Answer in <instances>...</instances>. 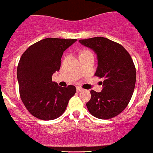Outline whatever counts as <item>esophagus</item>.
<instances>
[{"instance_id": "1", "label": "esophagus", "mask_w": 153, "mask_h": 153, "mask_svg": "<svg viewBox=\"0 0 153 153\" xmlns=\"http://www.w3.org/2000/svg\"><path fill=\"white\" fill-rule=\"evenodd\" d=\"M76 91H83V88H82L81 87H79V86H77L76 87Z\"/></svg>"}]
</instances>
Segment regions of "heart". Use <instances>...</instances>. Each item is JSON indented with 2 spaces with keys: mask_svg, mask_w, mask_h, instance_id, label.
<instances>
[{
  "mask_svg": "<svg viewBox=\"0 0 153 153\" xmlns=\"http://www.w3.org/2000/svg\"><path fill=\"white\" fill-rule=\"evenodd\" d=\"M85 52H88V51H84V52H82V53H85Z\"/></svg>",
  "mask_w": 153,
  "mask_h": 153,
  "instance_id": "heart-1",
  "label": "heart"
}]
</instances>
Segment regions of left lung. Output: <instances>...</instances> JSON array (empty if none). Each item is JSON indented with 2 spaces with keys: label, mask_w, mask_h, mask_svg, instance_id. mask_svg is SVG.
<instances>
[{
  "label": "left lung",
  "mask_w": 153,
  "mask_h": 153,
  "mask_svg": "<svg viewBox=\"0 0 153 153\" xmlns=\"http://www.w3.org/2000/svg\"><path fill=\"white\" fill-rule=\"evenodd\" d=\"M79 42L96 53L98 66L94 76L104 79L102 91H91L88 109L97 118H112L126 108L134 92L136 70L132 59L121 45L106 38Z\"/></svg>",
  "instance_id": "left-lung-1"
}]
</instances>
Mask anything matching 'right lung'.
Here are the masks:
<instances>
[{
	"label": "right lung",
	"mask_w": 153,
	"mask_h": 153,
	"mask_svg": "<svg viewBox=\"0 0 153 153\" xmlns=\"http://www.w3.org/2000/svg\"><path fill=\"white\" fill-rule=\"evenodd\" d=\"M77 39L47 38L29 47L17 68L21 99L36 118L51 120L65 112L68 101L76 93L74 85L61 87L52 81L59 71L63 52Z\"/></svg>",
	"instance_id": "add662e5"
}]
</instances>
